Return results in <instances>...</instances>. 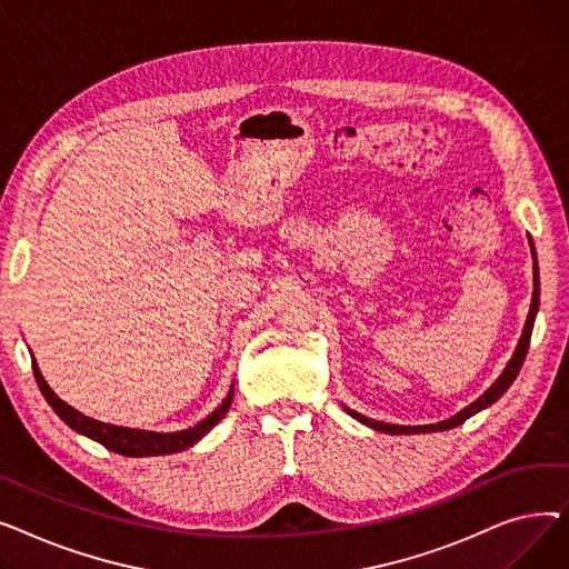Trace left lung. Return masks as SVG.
Segmentation results:
<instances>
[{
	"label": "left lung",
	"mask_w": 569,
	"mask_h": 569,
	"mask_svg": "<svg viewBox=\"0 0 569 569\" xmlns=\"http://www.w3.org/2000/svg\"><path fill=\"white\" fill-rule=\"evenodd\" d=\"M532 258H535V249H532ZM537 307H540V274H537V262H535V290H532V305H530V313H528V320H526V327H523V335L519 339V346L515 350V357L510 360V365L505 367V371L500 373V378L489 387V390L472 401L468 408H463L461 412H457L455 417H450V420L445 422H438V425H427V427H397V425H385V422H376V420H369V417L360 415L357 410H348L350 417H355L357 422H362L376 431H382V433H427V431H447V429H455L459 425H463L468 417H472L475 412L485 410L487 406L496 403L505 392L507 387H510L517 378V373L521 371V365L526 360V352H528V346H530V335H532V322H535V313H537Z\"/></svg>",
	"instance_id": "left-lung-1"
}]
</instances>
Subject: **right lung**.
<instances>
[{
    "label": "right lung",
    "instance_id": "add662e5",
    "mask_svg": "<svg viewBox=\"0 0 569 569\" xmlns=\"http://www.w3.org/2000/svg\"><path fill=\"white\" fill-rule=\"evenodd\" d=\"M34 367V378L39 382V390L43 392L46 401L52 406V410L62 417V420L76 429L78 433L92 438L97 442H101L108 450L122 455V457H159V455H172V452H182L187 447H191L193 442H198L209 429H212L221 417L228 412L230 401H232V390L226 397V401L207 417V420L198 422L193 429L187 431H177V433H154V431H138V429H124V427H112V425H103L92 420L82 412H78L76 408H71L69 403H64L59 399L48 382L43 380L37 362H32Z\"/></svg>",
    "mask_w": 569,
    "mask_h": 569
}]
</instances>
